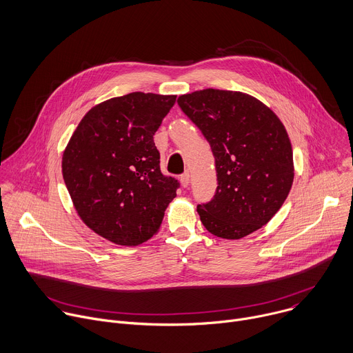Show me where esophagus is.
<instances>
[{"instance_id":"1","label":"esophagus","mask_w":353,"mask_h":353,"mask_svg":"<svg viewBox=\"0 0 353 353\" xmlns=\"http://www.w3.org/2000/svg\"><path fill=\"white\" fill-rule=\"evenodd\" d=\"M179 181H181V185H182L183 188H186V186L189 185V181H190V175H189V172L182 174V175L179 176Z\"/></svg>"}]
</instances>
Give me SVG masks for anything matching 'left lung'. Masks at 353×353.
Listing matches in <instances>:
<instances>
[{
	"label": "left lung",
	"mask_w": 353,
	"mask_h": 353,
	"mask_svg": "<svg viewBox=\"0 0 353 353\" xmlns=\"http://www.w3.org/2000/svg\"><path fill=\"white\" fill-rule=\"evenodd\" d=\"M213 150L217 192L197 213L205 230L223 239H242L265 225L284 204L295 168L287 129L256 97L204 89L178 97Z\"/></svg>",
	"instance_id": "8db88e82"
}]
</instances>
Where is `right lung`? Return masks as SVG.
<instances>
[{
  "instance_id": "add662e5",
  "label": "right lung",
  "mask_w": 353,
  "mask_h": 353,
  "mask_svg": "<svg viewBox=\"0 0 353 353\" xmlns=\"http://www.w3.org/2000/svg\"><path fill=\"white\" fill-rule=\"evenodd\" d=\"M176 96L134 92L105 100L79 122L62 154V176L81 220L121 246L161 227L178 181L160 171L153 136Z\"/></svg>"
}]
</instances>
